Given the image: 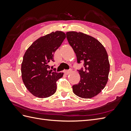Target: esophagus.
<instances>
[{"label": "esophagus", "mask_w": 131, "mask_h": 131, "mask_svg": "<svg viewBox=\"0 0 131 131\" xmlns=\"http://www.w3.org/2000/svg\"><path fill=\"white\" fill-rule=\"evenodd\" d=\"M71 73V70H65L64 71V73H65L66 75H68L69 74H70Z\"/></svg>", "instance_id": "1"}]
</instances>
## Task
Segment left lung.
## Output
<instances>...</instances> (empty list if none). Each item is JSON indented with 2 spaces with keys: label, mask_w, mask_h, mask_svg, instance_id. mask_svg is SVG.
Listing matches in <instances>:
<instances>
[{
  "label": "left lung",
  "mask_w": 131,
  "mask_h": 131,
  "mask_svg": "<svg viewBox=\"0 0 131 131\" xmlns=\"http://www.w3.org/2000/svg\"><path fill=\"white\" fill-rule=\"evenodd\" d=\"M66 38L75 53L78 63L84 62V70H78L80 80L73 85V92L81 98H92L107 82L110 63L107 52L99 40L83 32H67Z\"/></svg>",
  "instance_id": "obj_1"
}]
</instances>
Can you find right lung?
<instances>
[{"label":"right lung","mask_w":131,"mask_h":131,"mask_svg":"<svg viewBox=\"0 0 131 131\" xmlns=\"http://www.w3.org/2000/svg\"><path fill=\"white\" fill-rule=\"evenodd\" d=\"M65 38L62 31L52 32L38 39L26 50L21 64L22 79L34 96L47 98L56 91V82L63 73L53 71V66L50 68L49 63L54 61V52Z\"/></svg>","instance_id":"right-lung-1"}]
</instances>
